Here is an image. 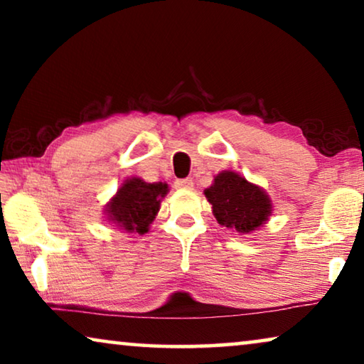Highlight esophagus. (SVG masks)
<instances>
[{
	"mask_svg": "<svg viewBox=\"0 0 364 364\" xmlns=\"http://www.w3.org/2000/svg\"><path fill=\"white\" fill-rule=\"evenodd\" d=\"M175 186L178 189H193L194 181L191 180V178H183V180H176L175 181Z\"/></svg>",
	"mask_w": 364,
	"mask_h": 364,
	"instance_id": "esophagus-1",
	"label": "esophagus"
}]
</instances>
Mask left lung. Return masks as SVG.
<instances>
[{
    "label": "left lung",
    "instance_id": "left-lung-1",
    "mask_svg": "<svg viewBox=\"0 0 364 364\" xmlns=\"http://www.w3.org/2000/svg\"><path fill=\"white\" fill-rule=\"evenodd\" d=\"M220 225L241 234L252 232L267 223L273 205L264 191L236 171L225 170L204 191Z\"/></svg>",
    "mask_w": 364,
    "mask_h": 364
}]
</instances>
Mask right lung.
Wrapping results in <instances>:
<instances>
[{"label": "right lung", "instance_id": "add662e5", "mask_svg": "<svg viewBox=\"0 0 364 364\" xmlns=\"http://www.w3.org/2000/svg\"><path fill=\"white\" fill-rule=\"evenodd\" d=\"M168 193L165 183H146L130 178L122 184L106 205L107 220L127 232L146 234L156 218L160 200Z\"/></svg>", "mask_w": 364, "mask_h": 364}]
</instances>
